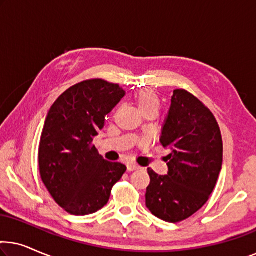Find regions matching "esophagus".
Here are the masks:
<instances>
[{"label":"esophagus","instance_id":"obj_1","mask_svg":"<svg viewBox=\"0 0 256 256\" xmlns=\"http://www.w3.org/2000/svg\"><path fill=\"white\" fill-rule=\"evenodd\" d=\"M138 166H136V164H134V163L127 164V170L129 171V172H132V171H135V170H138Z\"/></svg>","mask_w":256,"mask_h":256}]
</instances>
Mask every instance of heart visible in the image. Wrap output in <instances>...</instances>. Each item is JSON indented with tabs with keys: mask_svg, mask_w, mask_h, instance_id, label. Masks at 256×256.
<instances>
[{
	"mask_svg": "<svg viewBox=\"0 0 256 256\" xmlns=\"http://www.w3.org/2000/svg\"><path fill=\"white\" fill-rule=\"evenodd\" d=\"M135 102L141 113H144V112L150 110H158L160 107L158 96L150 90H140L135 96Z\"/></svg>",
	"mask_w": 256,
	"mask_h": 256,
	"instance_id": "heart-1",
	"label": "heart"
}]
</instances>
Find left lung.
Segmentation results:
<instances>
[{
	"instance_id": "left-lung-1",
	"label": "left lung",
	"mask_w": 256,
	"mask_h": 256,
	"mask_svg": "<svg viewBox=\"0 0 256 256\" xmlns=\"http://www.w3.org/2000/svg\"><path fill=\"white\" fill-rule=\"evenodd\" d=\"M160 142L170 149L168 174L148 169L146 205L157 218L178 222L194 214L212 194L222 166V140L214 116L197 98L174 90Z\"/></svg>"
}]
</instances>
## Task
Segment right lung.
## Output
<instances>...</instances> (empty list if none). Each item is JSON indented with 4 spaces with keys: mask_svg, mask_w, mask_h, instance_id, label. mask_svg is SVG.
I'll return each mask as SVG.
<instances>
[{
    "mask_svg": "<svg viewBox=\"0 0 256 256\" xmlns=\"http://www.w3.org/2000/svg\"><path fill=\"white\" fill-rule=\"evenodd\" d=\"M124 96L115 84L87 80L65 90L46 115L38 150L40 177L56 202L73 216L102 208L127 170L104 160L92 144Z\"/></svg>",
    "mask_w": 256,
    "mask_h": 256,
    "instance_id": "add662e5",
    "label": "right lung"
}]
</instances>
